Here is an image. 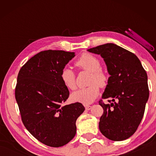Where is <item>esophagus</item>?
<instances>
[{"label": "esophagus", "instance_id": "esophagus-1", "mask_svg": "<svg viewBox=\"0 0 156 156\" xmlns=\"http://www.w3.org/2000/svg\"><path fill=\"white\" fill-rule=\"evenodd\" d=\"M84 107H85V109L86 110H90L91 109V106H90V105H84Z\"/></svg>", "mask_w": 156, "mask_h": 156}]
</instances>
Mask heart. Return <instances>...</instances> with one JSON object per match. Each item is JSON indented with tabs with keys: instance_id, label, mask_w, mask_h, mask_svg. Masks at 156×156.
<instances>
[{
	"instance_id": "heart-1",
	"label": "heart",
	"mask_w": 156,
	"mask_h": 156,
	"mask_svg": "<svg viewBox=\"0 0 156 156\" xmlns=\"http://www.w3.org/2000/svg\"><path fill=\"white\" fill-rule=\"evenodd\" d=\"M76 65L82 69L91 72L88 87L73 92L71 96L73 101L88 105L93 102L100 93V87L107 85V76L100 69V60L90 54H83L76 62ZM60 78L64 85L71 90L76 88V75L72 69L64 67L60 73Z\"/></svg>"
}]
</instances>
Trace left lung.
I'll list each match as a JSON object with an SVG mask.
<instances>
[{
    "mask_svg": "<svg viewBox=\"0 0 156 156\" xmlns=\"http://www.w3.org/2000/svg\"><path fill=\"white\" fill-rule=\"evenodd\" d=\"M103 58L110 75L99 105L104 112L100 131L106 138L122 141L135 133L143 118L149 91L147 74L135 54L113 43L87 49Z\"/></svg>",
    "mask_w": 156,
    "mask_h": 156,
    "instance_id": "8db88e82",
    "label": "left lung"
}]
</instances>
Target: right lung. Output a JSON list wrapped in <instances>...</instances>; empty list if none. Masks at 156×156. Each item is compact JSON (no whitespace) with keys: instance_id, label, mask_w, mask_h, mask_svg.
Returning <instances> with one entry per match:
<instances>
[{"instance_id":"1","label":"right lung","mask_w":156,"mask_h":156,"mask_svg":"<svg viewBox=\"0 0 156 156\" xmlns=\"http://www.w3.org/2000/svg\"><path fill=\"white\" fill-rule=\"evenodd\" d=\"M74 52L41 51L21 67L15 90L23 122L33 136L52 147L64 146L74 138L76 122L84 111L80 102L65 105L69 91L60 78Z\"/></svg>"}]
</instances>
